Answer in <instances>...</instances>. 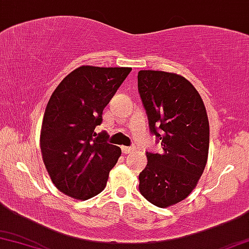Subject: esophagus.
<instances>
[{"mask_svg": "<svg viewBox=\"0 0 249 249\" xmlns=\"http://www.w3.org/2000/svg\"><path fill=\"white\" fill-rule=\"evenodd\" d=\"M133 150H134L133 147H125V146L122 147V152L124 154H130L133 152Z\"/></svg>", "mask_w": 249, "mask_h": 249, "instance_id": "34e87169", "label": "esophagus"}]
</instances>
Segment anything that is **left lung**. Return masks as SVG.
<instances>
[{"label": "left lung", "mask_w": 249, "mask_h": 249, "mask_svg": "<svg viewBox=\"0 0 249 249\" xmlns=\"http://www.w3.org/2000/svg\"><path fill=\"white\" fill-rule=\"evenodd\" d=\"M138 89L149 127L161 141L162 153H146L139 175L140 193L160 208L186 199L206 168L209 122L195 87L180 74L141 70Z\"/></svg>", "instance_id": "1"}]
</instances>
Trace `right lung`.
Segmentation results:
<instances>
[{
    "mask_svg": "<svg viewBox=\"0 0 249 249\" xmlns=\"http://www.w3.org/2000/svg\"><path fill=\"white\" fill-rule=\"evenodd\" d=\"M131 68L83 65L61 81L42 119L40 148L53 184L62 193L87 200L105 190L121 148L97 134L102 112Z\"/></svg>",
    "mask_w": 249,
    "mask_h": 249,
    "instance_id": "obj_1",
    "label": "right lung"
}]
</instances>
